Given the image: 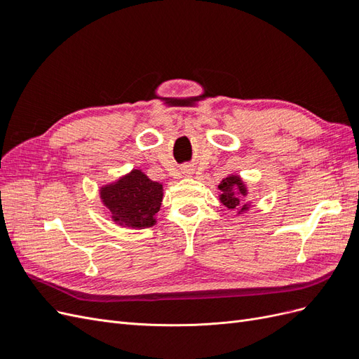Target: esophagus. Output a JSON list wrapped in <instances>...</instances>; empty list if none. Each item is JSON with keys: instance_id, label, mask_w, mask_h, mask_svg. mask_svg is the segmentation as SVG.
I'll list each match as a JSON object with an SVG mask.
<instances>
[{"instance_id": "esophagus-1", "label": "esophagus", "mask_w": 359, "mask_h": 359, "mask_svg": "<svg viewBox=\"0 0 359 359\" xmlns=\"http://www.w3.org/2000/svg\"><path fill=\"white\" fill-rule=\"evenodd\" d=\"M190 170H191V169H190L189 166H186V168H184V173H190Z\"/></svg>"}]
</instances>
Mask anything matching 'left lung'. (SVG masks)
<instances>
[{
	"mask_svg": "<svg viewBox=\"0 0 359 359\" xmlns=\"http://www.w3.org/2000/svg\"><path fill=\"white\" fill-rule=\"evenodd\" d=\"M219 189L222 191L220 201L224 206H227V208L235 210V211H238V210L243 211V210L247 208V205H244L243 201H241V198L247 194V190H245L244 184H243L240 177L231 175V177L224 178L220 182Z\"/></svg>",
	"mask_w": 359,
	"mask_h": 359,
	"instance_id": "1",
	"label": "left lung"
}]
</instances>
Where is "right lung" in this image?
Returning <instances> with one entry per match:
<instances>
[{"mask_svg": "<svg viewBox=\"0 0 359 359\" xmlns=\"http://www.w3.org/2000/svg\"><path fill=\"white\" fill-rule=\"evenodd\" d=\"M103 203L112 219L130 227H149L156 223V214L163 199V186L151 181L137 169L100 190Z\"/></svg>", "mask_w": 359, "mask_h": 359, "instance_id": "1", "label": "right lung"}]
</instances>
